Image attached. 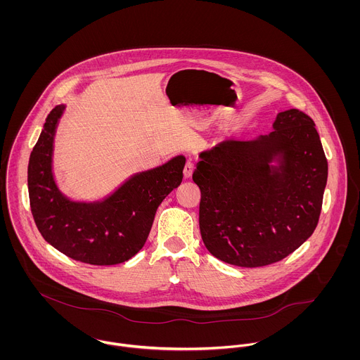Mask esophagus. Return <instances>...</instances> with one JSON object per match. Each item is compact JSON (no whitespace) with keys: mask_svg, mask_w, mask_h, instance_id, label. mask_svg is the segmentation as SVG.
I'll use <instances>...</instances> for the list:
<instances>
[{"mask_svg":"<svg viewBox=\"0 0 360 360\" xmlns=\"http://www.w3.org/2000/svg\"><path fill=\"white\" fill-rule=\"evenodd\" d=\"M193 172H194V163L190 162V160H187V163H186V166H184V170H183L184 177H186V179H190V177L193 176Z\"/></svg>","mask_w":360,"mask_h":360,"instance_id":"1","label":"esophagus"}]
</instances>
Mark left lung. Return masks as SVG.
Masks as SVG:
<instances>
[{
  "label": "left lung",
  "instance_id": "obj_1",
  "mask_svg": "<svg viewBox=\"0 0 360 360\" xmlns=\"http://www.w3.org/2000/svg\"><path fill=\"white\" fill-rule=\"evenodd\" d=\"M274 130L254 141L229 139L200 155V229L217 259L262 267L298 250L313 234L328 165L313 119L300 109L277 115ZM281 153L280 169L268 163Z\"/></svg>",
  "mask_w": 360,
  "mask_h": 360
}]
</instances>
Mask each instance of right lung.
I'll return each mask as SVG.
<instances>
[{"label":"right lung","instance_id":"obj_1","mask_svg":"<svg viewBox=\"0 0 360 360\" xmlns=\"http://www.w3.org/2000/svg\"><path fill=\"white\" fill-rule=\"evenodd\" d=\"M63 110L49 113L27 166V187L34 223L43 238L66 257L96 266L117 264L146 244L158 206L183 180L184 156L140 173L98 204L66 200L51 173L52 140Z\"/></svg>","mask_w":360,"mask_h":360}]
</instances>
